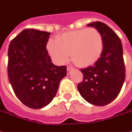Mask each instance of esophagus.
<instances>
[{
  "label": "esophagus",
  "instance_id": "obj_1",
  "mask_svg": "<svg viewBox=\"0 0 132 132\" xmlns=\"http://www.w3.org/2000/svg\"><path fill=\"white\" fill-rule=\"evenodd\" d=\"M72 70V67L71 66H70V65H68V67H67V71H68V73H70V71Z\"/></svg>",
  "mask_w": 132,
  "mask_h": 132
}]
</instances>
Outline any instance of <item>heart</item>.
I'll return each mask as SVG.
<instances>
[{"instance_id": "b5f03b06", "label": "heart", "mask_w": 132, "mask_h": 132, "mask_svg": "<svg viewBox=\"0 0 132 132\" xmlns=\"http://www.w3.org/2000/svg\"><path fill=\"white\" fill-rule=\"evenodd\" d=\"M47 49L56 63H66L70 55L74 64L79 68H87L101 57L104 40L101 32L95 28H81L62 34L56 40L50 39Z\"/></svg>"}]
</instances>
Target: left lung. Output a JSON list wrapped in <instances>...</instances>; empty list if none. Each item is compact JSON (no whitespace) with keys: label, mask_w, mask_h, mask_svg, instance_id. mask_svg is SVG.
Segmentation results:
<instances>
[{"label":"left lung","mask_w":132,"mask_h":132,"mask_svg":"<svg viewBox=\"0 0 132 132\" xmlns=\"http://www.w3.org/2000/svg\"><path fill=\"white\" fill-rule=\"evenodd\" d=\"M101 32L104 50L101 57L93 66L81 69L83 81L77 88L87 102L96 106L111 103L120 93L126 78L123 46L119 37L105 23H89Z\"/></svg>","instance_id":"left-lung-1"}]
</instances>
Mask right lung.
<instances>
[{
    "label": "right lung",
    "mask_w": 132,
    "mask_h": 132,
    "mask_svg": "<svg viewBox=\"0 0 132 132\" xmlns=\"http://www.w3.org/2000/svg\"><path fill=\"white\" fill-rule=\"evenodd\" d=\"M51 34L26 28L11 41L8 50V77L18 98L26 106L40 109L57 93L66 66L51 62L46 45Z\"/></svg>",
    "instance_id": "add662e5"
}]
</instances>
